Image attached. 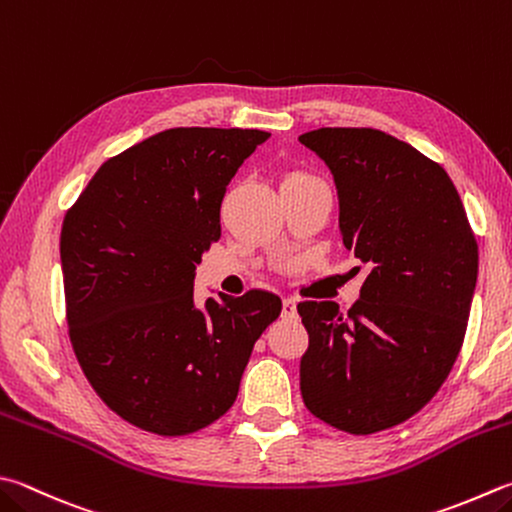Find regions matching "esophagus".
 Wrapping results in <instances>:
<instances>
[{"mask_svg":"<svg viewBox=\"0 0 512 512\" xmlns=\"http://www.w3.org/2000/svg\"><path fill=\"white\" fill-rule=\"evenodd\" d=\"M283 318H296V301H294V298H285V301H283Z\"/></svg>","mask_w":512,"mask_h":512,"instance_id":"1","label":"esophagus"}]
</instances>
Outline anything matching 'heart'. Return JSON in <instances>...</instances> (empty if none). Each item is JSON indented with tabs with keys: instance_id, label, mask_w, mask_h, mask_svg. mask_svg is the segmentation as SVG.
<instances>
[{
	"instance_id": "b5f03b06",
	"label": "heart",
	"mask_w": 512,
	"mask_h": 512,
	"mask_svg": "<svg viewBox=\"0 0 512 512\" xmlns=\"http://www.w3.org/2000/svg\"><path fill=\"white\" fill-rule=\"evenodd\" d=\"M316 182H323L316 178L314 173L303 171V169H289L281 176V189H294V187H305V185H316Z\"/></svg>"
}]
</instances>
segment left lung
I'll use <instances>...</instances> for the list:
<instances>
[{
  "instance_id": "obj_1",
  "label": "left lung",
  "mask_w": 512,
  "mask_h": 512,
  "mask_svg": "<svg viewBox=\"0 0 512 512\" xmlns=\"http://www.w3.org/2000/svg\"><path fill=\"white\" fill-rule=\"evenodd\" d=\"M334 173L343 245L368 267L347 312L303 301L307 410L347 435L408 421L435 397L464 345L479 249L439 162L368 127L303 133ZM361 265L356 269H361Z\"/></svg>"
}]
</instances>
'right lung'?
Listing matches in <instances>:
<instances>
[{
	"mask_svg": "<svg viewBox=\"0 0 512 512\" xmlns=\"http://www.w3.org/2000/svg\"><path fill=\"white\" fill-rule=\"evenodd\" d=\"M267 131L176 127L104 162L60 236L66 323L98 397L160 437L234 406L260 334L283 310L263 289L194 303L202 252L220 240L229 180Z\"/></svg>",
	"mask_w": 512,
	"mask_h": 512,
	"instance_id": "obj_1",
	"label": "right lung"
}]
</instances>
